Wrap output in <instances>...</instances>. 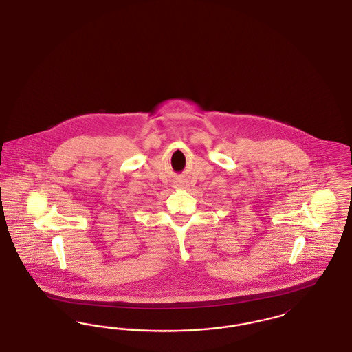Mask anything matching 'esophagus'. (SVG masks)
I'll return each instance as SVG.
<instances>
[{
  "mask_svg": "<svg viewBox=\"0 0 352 352\" xmlns=\"http://www.w3.org/2000/svg\"><path fill=\"white\" fill-rule=\"evenodd\" d=\"M177 187H184V184H181V182H179V184H177Z\"/></svg>",
  "mask_w": 352,
  "mask_h": 352,
  "instance_id": "1",
  "label": "esophagus"
}]
</instances>
